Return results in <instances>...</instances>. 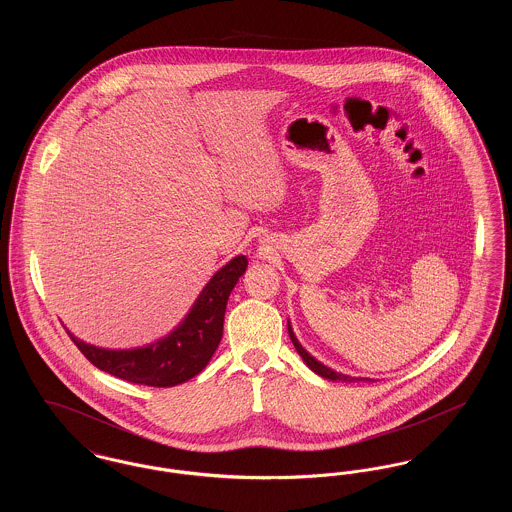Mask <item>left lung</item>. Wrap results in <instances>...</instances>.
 <instances>
[{
  "mask_svg": "<svg viewBox=\"0 0 512 512\" xmlns=\"http://www.w3.org/2000/svg\"><path fill=\"white\" fill-rule=\"evenodd\" d=\"M288 332H290V338H292L295 351L301 355V359L305 361V365L309 366V368H311L315 374H318V376H322V378H326V380H332V382H372L370 378H351V376H345V374H341V372H336V370H332V368L322 365V363L317 361L309 351H305V349H303V345L297 341L295 334H293L292 324H290V322H288Z\"/></svg>",
  "mask_w": 512,
  "mask_h": 512,
  "instance_id": "8db88e82",
  "label": "left lung"
}]
</instances>
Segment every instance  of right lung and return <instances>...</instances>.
<instances>
[{
  "label": "right lung",
  "mask_w": 512,
  "mask_h": 512,
  "mask_svg": "<svg viewBox=\"0 0 512 512\" xmlns=\"http://www.w3.org/2000/svg\"><path fill=\"white\" fill-rule=\"evenodd\" d=\"M245 268V255L226 263L207 282L190 313L171 334L144 347L103 349L74 338L69 330L67 334L92 365L111 376L151 388L178 386L197 376L217 351L228 297Z\"/></svg>",
  "instance_id": "right-lung-1"
}]
</instances>
